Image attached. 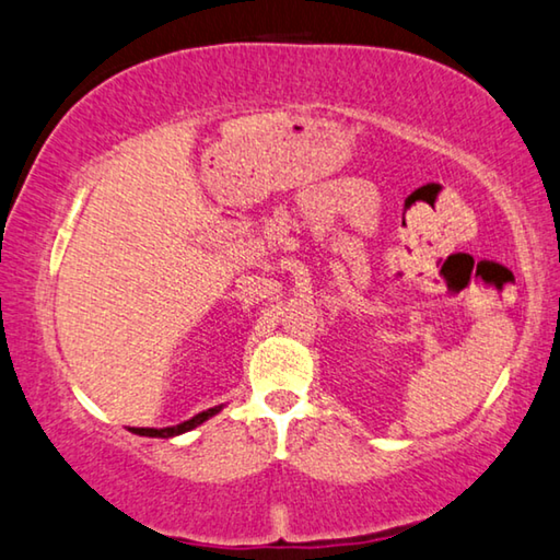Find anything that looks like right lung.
I'll list each match as a JSON object with an SVG mask.
<instances>
[{"label":"right lung","instance_id":"add662e5","mask_svg":"<svg viewBox=\"0 0 560 560\" xmlns=\"http://www.w3.org/2000/svg\"><path fill=\"white\" fill-rule=\"evenodd\" d=\"M220 408H210V410H202V412H197L195 418H190V420H185V423H179V425H172V428H132V433H137V435H150V438H170V435H179V433H185V430H192V428H197L200 423H205V420H208L210 416H214V412H218Z\"/></svg>","mask_w":560,"mask_h":560}]
</instances>
